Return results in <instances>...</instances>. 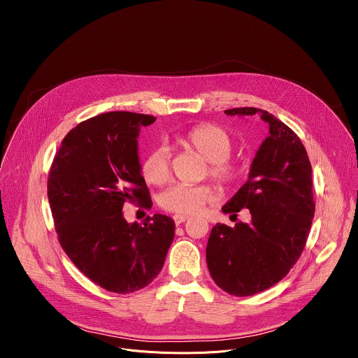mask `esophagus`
Segmentation results:
<instances>
[{
    "label": "esophagus",
    "instance_id": "obj_1",
    "mask_svg": "<svg viewBox=\"0 0 358 358\" xmlns=\"http://www.w3.org/2000/svg\"><path fill=\"white\" fill-rule=\"evenodd\" d=\"M188 218H189L188 215H181V214H176V215L173 217V220H174V222H176L177 225H180V224L185 222Z\"/></svg>",
    "mask_w": 358,
    "mask_h": 358
}]
</instances>
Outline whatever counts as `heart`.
Instances as JSON below:
<instances>
[{
    "label": "heart",
    "mask_w": 358,
    "mask_h": 358,
    "mask_svg": "<svg viewBox=\"0 0 358 358\" xmlns=\"http://www.w3.org/2000/svg\"><path fill=\"white\" fill-rule=\"evenodd\" d=\"M180 141L210 163V176L215 181L229 185L238 180L239 167L229 160L234 150V140L224 129L213 124L196 126L188 130ZM141 173L145 181L151 184H166L171 177L169 148L164 145L152 148L143 162ZM213 198L214 191L210 185L177 184L162 194L160 206L167 211L189 215L198 213Z\"/></svg>",
    "instance_id": "obj_1"
}]
</instances>
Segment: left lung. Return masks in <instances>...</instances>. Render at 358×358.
<instances>
[{"label": "left lung", "instance_id": "8db88e82", "mask_svg": "<svg viewBox=\"0 0 358 358\" xmlns=\"http://www.w3.org/2000/svg\"><path fill=\"white\" fill-rule=\"evenodd\" d=\"M229 116H253L269 124V136L255 156L248 181L225 203L232 214L248 208L249 224H217L207 245L214 282L234 296H252L282 280L308 241L316 203L312 166L297 134L266 110L236 108Z\"/></svg>", "mask_w": 358, "mask_h": 358}]
</instances>
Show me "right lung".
Wrapping results in <instances>:
<instances>
[{"label":"right lung","instance_id":"right-lung-1","mask_svg":"<svg viewBox=\"0 0 358 358\" xmlns=\"http://www.w3.org/2000/svg\"><path fill=\"white\" fill-rule=\"evenodd\" d=\"M155 122L148 115L109 112L79 123L62 140L48 177L62 249L93 283L120 294L152 282L174 239L170 217L129 224L122 211L126 202L152 206L137 137Z\"/></svg>","mask_w":358,"mask_h":358}]
</instances>
